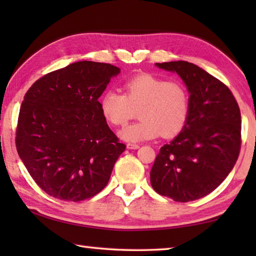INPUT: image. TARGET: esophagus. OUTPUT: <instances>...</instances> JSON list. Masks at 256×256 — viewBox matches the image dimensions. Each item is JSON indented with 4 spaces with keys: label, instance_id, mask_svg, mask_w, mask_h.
I'll list each match as a JSON object with an SVG mask.
<instances>
[{
    "label": "esophagus",
    "instance_id": "1",
    "mask_svg": "<svg viewBox=\"0 0 256 256\" xmlns=\"http://www.w3.org/2000/svg\"><path fill=\"white\" fill-rule=\"evenodd\" d=\"M126 146L128 149H132V150H136V149L140 148V146L136 144H128Z\"/></svg>",
    "mask_w": 256,
    "mask_h": 256
}]
</instances>
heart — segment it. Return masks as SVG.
I'll return each instance as SVG.
<instances>
[{
	"instance_id": "heart-1",
	"label": "heart",
	"mask_w": 256,
	"mask_h": 256,
	"mask_svg": "<svg viewBox=\"0 0 256 256\" xmlns=\"http://www.w3.org/2000/svg\"><path fill=\"white\" fill-rule=\"evenodd\" d=\"M123 89L124 94L110 90L99 100L102 116L114 126H124L138 110L140 120L120 132L123 140H152L160 134L172 138L184 128L190 114V97L182 84L140 74L125 82Z\"/></svg>"
}]
</instances>
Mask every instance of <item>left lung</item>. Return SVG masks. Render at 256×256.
Here are the masks:
<instances>
[{
  "mask_svg": "<svg viewBox=\"0 0 256 256\" xmlns=\"http://www.w3.org/2000/svg\"><path fill=\"white\" fill-rule=\"evenodd\" d=\"M176 72L190 92V114L182 132L160 148L150 182L176 202L198 200L222 183L242 144L240 110L228 86L186 60L156 63Z\"/></svg>",
  "mask_w": 256,
  "mask_h": 256,
  "instance_id": "8db88e82",
  "label": "left lung"
}]
</instances>
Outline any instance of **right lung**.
I'll use <instances>...</instances> for the list:
<instances>
[{"instance_id": "right-lung-1", "label": "right lung", "mask_w": 256, "mask_h": 256, "mask_svg": "<svg viewBox=\"0 0 256 256\" xmlns=\"http://www.w3.org/2000/svg\"><path fill=\"white\" fill-rule=\"evenodd\" d=\"M118 66L80 60L47 73L21 104L16 146L30 176L48 196L90 198L105 188L125 150L98 99Z\"/></svg>"}]
</instances>
